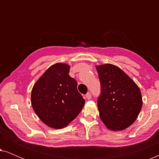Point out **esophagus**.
I'll list each match as a JSON object with an SVG mask.
<instances>
[{
	"instance_id": "obj_1",
	"label": "esophagus",
	"mask_w": 159,
	"mask_h": 159,
	"mask_svg": "<svg viewBox=\"0 0 159 159\" xmlns=\"http://www.w3.org/2000/svg\"><path fill=\"white\" fill-rule=\"evenodd\" d=\"M85 97H86L87 99L90 100V99L91 98V97H92V95H91V93H87V94H86Z\"/></svg>"
}]
</instances>
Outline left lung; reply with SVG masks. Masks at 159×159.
I'll return each instance as SVG.
<instances>
[{
    "instance_id": "left-lung-1",
    "label": "left lung",
    "mask_w": 159,
    "mask_h": 159,
    "mask_svg": "<svg viewBox=\"0 0 159 159\" xmlns=\"http://www.w3.org/2000/svg\"><path fill=\"white\" fill-rule=\"evenodd\" d=\"M101 82L98 98L100 118L111 130H123L136 119L143 106L140 88L120 68L108 64L96 66Z\"/></svg>"
}]
</instances>
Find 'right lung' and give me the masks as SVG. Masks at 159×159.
<instances>
[{
  "label": "right lung",
  "mask_w": 159,
  "mask_h": 159,
  "mask_svg": "<svg viewBox=\"0 0 159 159\" xmlns=\"http://www.w3.org/2000/svg\"><path fill=\"white\" fill-rule=\"evenodd\" d=\"M70 66L57 63L49 67L34 84L32 108L45 125L54 129L66 127L78 116L85 101L77 82L69 75Z\"/></svg>",
  "instance_id": "add662e5"
}]
</instances>
